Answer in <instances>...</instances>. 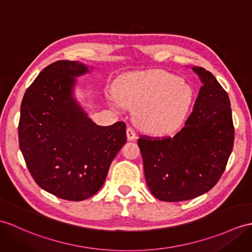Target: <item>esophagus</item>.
<instances>
[{"instance_id":"34e87169","label":"esophagus","mask_w":252,"mask_h":252,"mask_svg":"<svg viewBox=\"0 0 252 252\" xmlns=\"http://www.w3.org/2000/svg\"><path fill=\"white\" fill-rule=\"evenodd\" d=\"M126 137L128 140H134L136 138V134H135V132H134L132 127L126 128Z\"/></svg>"}]
</instances>
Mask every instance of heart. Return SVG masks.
<instances>
[{"mask_svg":"<svg viewBox=\"0 0 252 252\" xmlns=\"http://www.w3.org/2000/svg\"><path fill=\"white\" fill-rule=\"evenodd\" d=\"M194 99L192 87L166 72L135 73L116 81L110 102L115 107L134 110L140 130L154 135L176 132Z\"/></svg>","mask_w":252,"mask_h":252,"instance_id":"b5f03b06","label":"heart"}]
</instances>
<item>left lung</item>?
<instances>
[{
	"label": "left lung",
	"mask_w": 252,
	"mask_h": 252,
	"mask_svg": "<svg viewBox=\"0 0 252 252\" xmlns=\"http://www.w3.org/2000/svg\"><path fill=\"white\" fill-rule=\"evenodd\" d=\"M203 84L192 113L173 137L138 139L146 183L161 201L181 202L208 192L223 174L234 144L230 98L215 76L192 67Z\"/></svg>",
	"instance_id": "obj_1"
}]
</instances>
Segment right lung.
Instances as JSON below:
<instances>
[{
    "label": "right lung",
    "instance_id": "add662e5",
    "mask_svg": "<svg viewBox=\"0 0 252 252\" xmlns=\"http://www.w3.org/2000/svg\"><path fill=\"white\" fill-rule=\"evenodd\" d=\"M89 72L78 61L51 63L28 88L20 107L19 146L32 177L45 191L74 202L101 189L126 142L125 122L97 126L75 98L77 77Z\"/></svg>",
    "mask_w": 252,
    "mask_h": 252
}]
</instances>
